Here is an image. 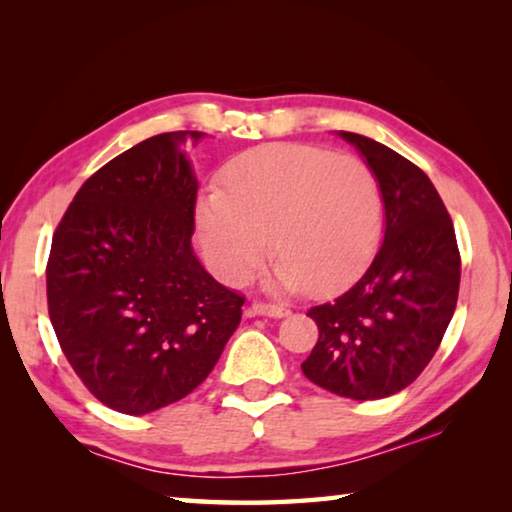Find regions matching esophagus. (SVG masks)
Here are the masks:
<instances>
[{
    "label": "esophagus",
    "instance_id": "esophagus-1",
    "mask_svg": "<svg viewBox=\"0 0 512 512\" xmlns=\"http://www.w3.org/2000/svg\"><path fill=\"white\" fill-rule=\"evenodd\" d=\"M250 314H253V316H268V318H284L289 314V311L280 307V305H271V302H253V307H250Z\"/></svg>",
    "mask_w": 512,
    "mask_h": 512
}]
</instances>
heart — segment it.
Here are the masks:
<instances>
[{
	"label": "heart",
	"instance_id": "obj_1",
	"mask_svg": "<svg viewBox=\"0 0 512 512\" xmlns=\"http://www.w3.org/2000/svg\"><path fill=\"white\" fill-rule=\"evenodd\" d=\"M381 194L354 155L309 144H264L237 155L221 192L198 205V232L221 277L241 282L266 253L271 284L332 293L352 282L375 253Z\"/></svg>",
	"mask_w": 512,
	"mask_h": 512
}]
</instances>
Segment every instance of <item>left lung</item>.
<instances>
[{
    "label": "left lung",
    "mask_w": 512,
    "mask_h": 512,
    "mask_svg": "<svg viewBox=\"0 0 512 512\" xmlns=\"http://www.w3.org/2000/svg\"><path fill=\"white\" fill-rule=\"evenodd\" d=\"M339 135L375 173L384 244L348 291L307 311L318 343L302 372L329 393L363 402L400 393L427 368L454 316L461 255L427 173L370 137Z\"/></svg>",
    "instance_id": "1"
}]
</instances>
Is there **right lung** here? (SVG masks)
Instances as JSON below:
<instances>
[{"instance_id": "add662e5", "label": "right lung", "mask_w": 512, "mask_h": 512, "mask_svg": "<svg viewBox=\"0 0 512 512\" xmlns=\"http://www.w3.org/2000/svg\"><path fill=\"white\" fill-rule=\"evenodd\" d=\"M149 137L92 173L58 223L47 302L60 348L110 409L144 415L203 384L241 320L244 296L194 255L198 180L183 146Z\"/></svg>"}]
</instances>
